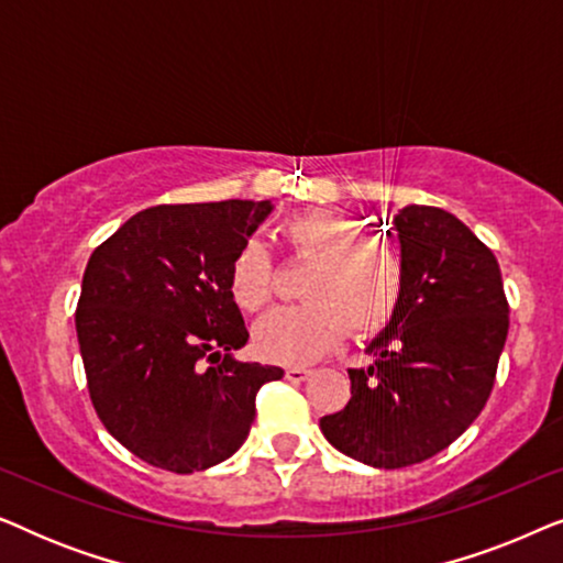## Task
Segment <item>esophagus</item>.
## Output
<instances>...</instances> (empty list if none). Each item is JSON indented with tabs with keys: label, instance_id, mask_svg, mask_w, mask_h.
Wrapping results in <instances>:
<instances>
[{
	"label": "esophagus",
	"instance_id": "esophagus-1",
	"mask_svg": "<svg viewBox=\"0 0 563 563\" xmlns=\"http://www.w3.org/2000/svg\"><path fill=\"white\" fill-rule=\"evenodd\" d=\"M310 374H312L310 368H305V366H289L287 368V379L289 382H305Z\"/></svg>",
	"mask_w": 563,
	"mask_h": 563
}]
</instances>
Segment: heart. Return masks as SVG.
<instances>
[{
	"label": "heart",
	"mask_w": 563,
	"mask_h": 563,
	"mask_svg": "<svg viewBox=\"0 0 563 563\" xmlns=\"http://www.w3.org/2000/svg\"><path fill=\"white\" fill-rule=\"evenodd\" d=\"M291 251L314 261L305 282V305L279 307L256 325L261 356L279 364H310L345 335H372L399 310L405 264L379 238L338 210H305L282 222ZM230 295L245 312H258L274 291L266 245L249 241L230 264Z\"/></svg>",
	"instance_id": "b5f03b06"
}]
</instances>
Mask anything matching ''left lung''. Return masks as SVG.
<instances>
[{"label":"left lung","mask_w":563,"mask_h":563,"mask_svg":"<svg viewBox=\"0 0 563 563\" xmlns=\"http://www.w3.org/2000/svg\"><path fill=\"white\" fill-rule=\"evenodd\" d=\"M391 225L402 302L366 345L374 364L349 372V405L320 420L330 445L374 468L420 464L472 426L510 328L495 253L456 214L407 205Z\"/></svg>","instance_id":"left-lung-1"}]
</instances>
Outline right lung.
<instances>
[{
	"instance_id": "right-lung-1",
	"label": "right lung",
	"mask_w": 563,
	"mask_h": 563,
	"mask_svg": "<svg viewBox=\"0 0 563 563\" xmlns=\"http://www.w3.org/2000/svg\"><path fill=\"white\" fill-rule=\"evenodd\" d=\"M274 205L228 199L137 212L91 253L76 335L91 405L145 464L205 472L233 456L279 366L238 361L249 341L230 264Z\"/></svg>"
}]
</instances>
